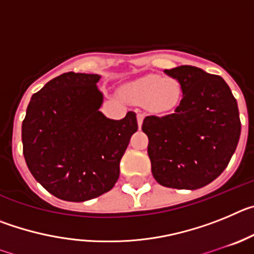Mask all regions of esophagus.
Returning <instances> with one entry per match:
<instances>
[{"label": "esophagus", "instance_id": "1", "mask_svg": "<svg viewBox=\"0 0 254 254\" xmlns=\"http://www.w3.org/2000/svg\"><path fill=\"white\" fill-rule=\"evenodd\" d=\"M142 121H143V114L137 113V123H138V127H140V128H141V126H142Z\"/></svg>", "mask_w": 254, "mask_h": 254}]
</instances>
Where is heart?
<instances>
[{
	"label": "heart",
	"instance_id": "b5f03b06",
	"mask_svg": "<svg viewBox=\"0 0 254 254\" xmlns=\"http://www.w3.org/2000/svg\"><path fill=\"white\" fill-rule=\"evenodd\" d=\"M122 95L134 104H145L152 113L165 114L181 104L183 87L176 77L149 73L127 82L122 89Z\"/></svg>",
	"mask_w": 254,
	"mask_h": 254
}]
</instances>
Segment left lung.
<instances>
[{"instance_id":"left-lung-1","label":"left lung","mask_w":254,"mask_h":254,"mask_svg":"<svg viewBox=\"0 0 254 254\" xmlns=\"http://www.w3.org/2000/svg\"><path fill=\"white\" fill-rule=\"evenodd\" d=\"M164 72L181 81L183 98L173 114L143 120L152 176L164 187L198 190L224 172L237 149V100L223 77L198 67Z\"/></svg>"}]
</instances>
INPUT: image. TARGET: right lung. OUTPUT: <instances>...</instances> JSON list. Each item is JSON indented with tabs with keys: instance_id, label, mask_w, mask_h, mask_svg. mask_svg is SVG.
<instances>
[{
	"instance_id": "right-lung-1",
	"label": "right lung",
	"mask_w": 254,
	"mask_h": 254,
	"mask_svg": "<svg viewBox=\"0 0 254 254\" xmlns=\"http://www.w3.org/2000/svg\"><path fill=\"white\" fill-rule=\"evenodd\" d=\"M100 75L66 72L31 96L21 126L22 152L38 183L57 198L84 202L114 187L120 161L137 131L128 112L109 120L99 111Z\"/></svg>"
}]
</instances>
